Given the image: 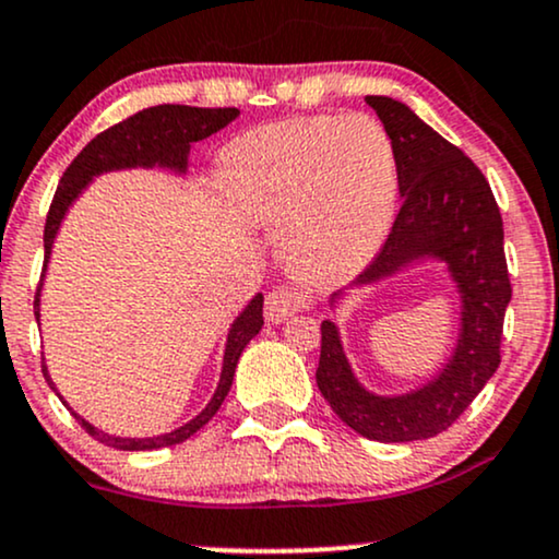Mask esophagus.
I'll use <instances>...</instances> for the list:
<instances>
[{
  "label": "esophagus",
  "mask_w": 559,
  "mask_h": 559,
  "mask_svg": "<svg viewBox=\"0 0 559 559\" xmlns=\"http://www.w3.org/2000/svg\"><path fill=\"white\" fill-rule=\"evenodd\" d=\"M310 305V299L299 292V288L292 286H278L267 294L265 299V318L271 323H281V320H288L294 312H299L301 307Z\"/></svg>",
  "instance_id": "1"
}]
</instances>
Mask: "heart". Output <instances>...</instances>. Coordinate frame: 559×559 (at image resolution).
Returning <instances> with one entry per match:
<instances>
[{"mask_svg": "<svg viewBox=\"0 0 559 559\" xmlns=\"http://www.w3.org/2000/svg\"><path fill=\"white\" fill-rule=\"evenodd\" d=\"M221 176L249 217L288 221L286 260L312 284L360 271L394 221V146L386 128L362 112L247 133L226 150Z\"/></svg>", "mask_w": 559, "mask_h": 559, "instance_id": "1", "label": "heart"}]
</instances>
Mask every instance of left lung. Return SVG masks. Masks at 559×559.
<instances>
[{
    "label": "left lung",
    "instance_id": "8db88e82",
    "mask_svg": "<svg viewBox=\"0 0 559 559\" xmlns=\"http://www.w3.org/2000/svg\"><path fill=\"white\" fill-rule=\"evenodd\" d=\"M365 102L381 118L394 146L402 207L389 239L357 284H370L423 254H436L449 262L465 307L452 360L436 381L404 396L368 394L352 376L336 325L331 320L320 323V394L365 439L396 444L447 431L486 386L502 362L499 346L512 286L502 215L478 165L402 102L389 96H368Z\"/></svg>",
    "mask_w": 559,
    "mask_h": 559
}]
</instances>
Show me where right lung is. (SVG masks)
<instances>
[{"mask_svg":"<svg viewBox=\"0 0 559 559\" xmlns=\"http://www.w3.org/2000/svg\"><path fill=\"white\" fill-rule=\"evenodd\" d=\"M239 115L236 107H189V105H157L146 107L131 118L120 120L107 128V131L96 133V136L88 141L81 150V155L68 165V170L62 173L60 186H57L52 204H49L47 213V226H44V267L47 271L49 252H52V241L57 228H60L62 215L70 207L75 197L81 194V189L92 181L94 176L105 170H118V168H133V165H168V168L183 170L186 168V155H189V146L194 141H202L213 136L215 131L226 128L230 120ZM44 278V273H41ZM38 292H41V284L36 288L34 299V312L38 320ZM262 294H258L252 301H249L247 310L236 318L234 329L228 333L226 344V357H223V376L221 383H217L215 396L210 400L207 407L197 415L194 420H189L186 426L178 428V431H170L165 436H155V439H120V436H107L105 431H96L92 423L79 418L81 428H86L88 436H94L102 444L112 449H123V452H144V449H163L181 444V441L194 436L204 423L213 420L223 400L228 396L230 383H234L236 362H239L243 346L252 342L262 329ZM41 373L47 376V365L41 362ZM49 386L55 389V383L49 381Z\"/></svg>","mask_w":559,"mask_h":559,"instance_id":"add662e5","label":"right lung"}]
</instances>
